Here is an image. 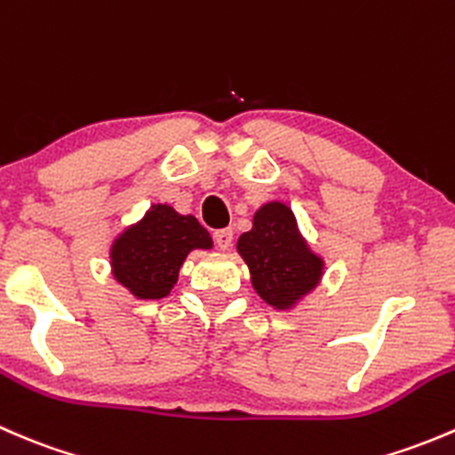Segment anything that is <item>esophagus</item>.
<instances>
[{"label": "esophagus", "instance_id": "obj_1", "mask_svg": "<svg viewBox=\"0 0 455 455\" xmlns=\"http://www.w3.org/2000/svg\"><path fill=\"white\" fill-rule=\"evenodd\" d=\"M213 240L220 251H228L233 244V231L231 228H220V231L213 233Z\"/></svg>", "mask_w": 455, "mask_h": 455}]
</instances>
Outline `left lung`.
Listing matches in <instances>:
<instances>
[{"label": "left lung", "mask_w": 455, "mask_h": 455, "mask_svg": "<svg viewBox=\"0 0 455 455\" xmlns=\"http://www.w3.org/2000/svg\"><path fill=\"white\" fill-rule=\"evenodd\" d=\"M237 251L249 264L257 295L277 310H288L319 283L323 259L301 237L292 211L268 202L253 218V228L242 233Z\"/></svg>", "instance_id": "left-lung-1"}]
</instances>
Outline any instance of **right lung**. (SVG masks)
Instances as JSON below:
<instances>
[{
    "label": "right lung",
    "instance_id": "right-lung-1",
    "mask_svg": "<svg viewBox=\"0 0 455 455\" xmlns=\"http://www.w3.org/2000/svg\"><path fill=\"white\" fill-rule=\"evenodd\" d=\"M211 246V235L194 215L154 204L139 224L114 240L112 273L139 299H163L176 286L187 255Z\"/></svg>",
    "mask_w": 455,
    "mask_h": 455
}]
</instances>
